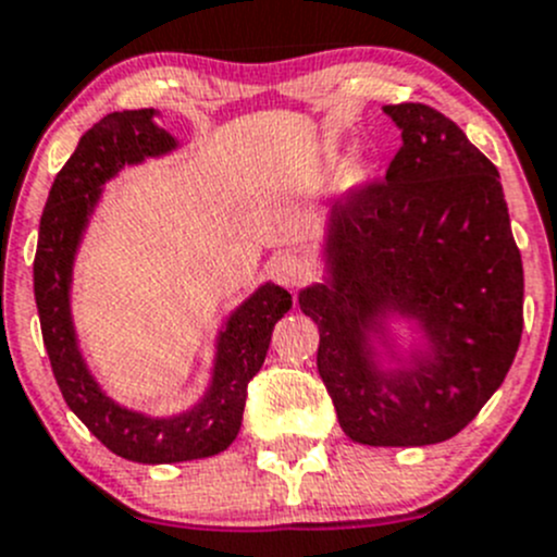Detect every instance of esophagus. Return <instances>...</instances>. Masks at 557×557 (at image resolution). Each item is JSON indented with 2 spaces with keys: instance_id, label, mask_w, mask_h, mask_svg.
<instances>
[{
  "instance_id": "obj_1",
  "label": "esophagus",
  "mask_w": 557,
  "mask_h": 557,
  "mask_svg": "<svg viewBox=\"0 0 557 557\" xmlns=\"http://www.w3.org/2000/svg\"><path fill=\"white\" fill-rule=\"evenodd\" d=\"M272 274L280 285H285V288H296V285L310 280L312 267L307 263L305 256H299V252H285V256H280L277 261L272 263Z\"/></svg>"
}]
</instances>
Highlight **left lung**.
<instances>
[{"instance_id":"obj_1","label":"left lung","mask_w":557,"mask_h":557,"mask_svg":"<svg viewBox=\"0 0 557 557\" xmlns=\"http://www.w3.org/2000/svg\"><path fill=\"white\" fill-rule=\"evenodd\" d=\"M403 129L386 169L329 220L332 285L299 294L318 323V372L356 444L449 441L504 383L522 337V258L498 169L424 102L383 106ZM388 311L419 320L431 354L397 376L366 350Z\"/></svg>"}]
</instances>
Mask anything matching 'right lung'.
Listing matches in <instances>:
<instances>
[{"label": "right lung", "mask_w": 557, "mask_h": 557, "mask_svg": "<svg viewBox=\"0 0 557 557\" xmlns=\"http://www.w3.org/2000/svg\"><path fill=\"white\" fill-rule=\"evenodd\" d=\"M176 141L154 124V108L113 111L81 135L78 149L53 180L35 252V301L42 343L64 403L113 455L133 462H185L220 455L234 444L245 413L247 383L267 359L272 329L290 310V294L261 285L220 334L214 381L198 408L174 419H149L119 408L97 388L78 354L70 321V269L100 187L122 165L165 154Z\"/></svg>", "instance_id": "right-lung-1"}]
</instances>
